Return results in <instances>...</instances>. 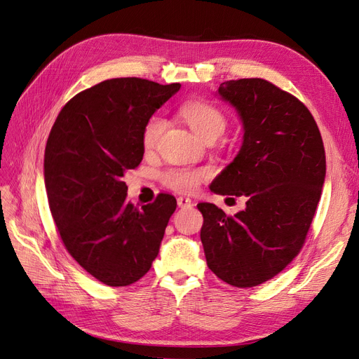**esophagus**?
I'll list each match as a JSON object with an SVG mask.
<instances>
[{
  "label": "esophagus",
  "mask_w": 359,
  "mask_h": 359,
  "mask_svg": "<svg viewBox=\"0 0 359 359\" xmlns=\"http://www.w3.org/2000/svg\"><path fill=\"white\" fill-rule=\"evenodd\" d=\"M177 203L180 208H190V206L193 205V201L190 198H184V196H180L177 199Z\"/></svg>",
  "instance_id": "esophagus-1"
}]
</instances>
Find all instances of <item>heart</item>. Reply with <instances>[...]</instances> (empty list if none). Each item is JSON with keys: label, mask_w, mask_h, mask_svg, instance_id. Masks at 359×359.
Wrapping results in <instances>:
<instances>
[{"label": "heart", "mask_w": 359, "mask_h": 359, "mask_svg": "<svg viewBox=\"0 0 359 359\" xmlns=\"http://www.w3.org/2000/svg\"><path fill=\"white\" fill-rule=\"evenodd\" d=\"M181 116L191 130L203 140L210 136H220L226 128V118L219 107L205 100H193L181 106ZM165 132V121L158 116L148 119L142 132V144L145 149H153L160 136ZM206 178V170L199 169H173L165 173L163 181L172 190L181 193H191L199 187V184Z\"/></svg>", "instance_id": "heart-1"}]
</instances>
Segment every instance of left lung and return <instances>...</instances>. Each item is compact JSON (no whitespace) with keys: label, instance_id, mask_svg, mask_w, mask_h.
Wrapping results in <instances>:
<instances>
[{"label":"left lung","instance_id":"obj_1","mask_svg":"<svg viewBox=\"0 0 359 359\" xmlns=\"http://www.w3.org/2000/svg\"><path fill=\"white\" fill-rule=\"evenodd\" d=\"M217 94L235 107L244 136L210 189L247 202L233 217L214 203H198L201 241L217 277L253 287L283 271L306 241L327 173L325 149L307 107L271 82L226 81Z\"/></svg>","mask_w":359,"mask_h":359}]
</instances>
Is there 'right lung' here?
<instances>
[{"label":"right lung","mask_w":359,"mask_h":359,"mask_svg":"<svg viewBox=\"0 0 359 359\" xmlns=\"http://www.w3.org/2000/svg\"><path fill=\"white\" fill-rule=\"evenodd\" d=\"M180 88L107 79L76 94L50 130L43 168L53 222L72 257L107 286H128L148 273L177 210L166 193L135 208L123 177L142 161L148 119Z\"/></svg>","instance_id":"add662e5"}]
</instances>
